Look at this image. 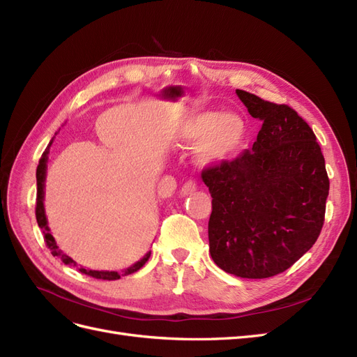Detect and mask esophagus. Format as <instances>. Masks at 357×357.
Segmentation results:
<instances>
[{"mask_svg":"<svg viewBox=\"0 0 357 357\" xmlns=\"http://www.w3.org/2000/svg\"><path fill=\"white\" fill-rule=\"evenodd\" d=\"M197 189H198L197 181L189 180V181L185 183V185L181 186V195H190V193H193Z\"/></svg>","mask_w":357,"mask_h":357,"instance_id":"esophagus-1","label":"esophagus"}]
</instances>
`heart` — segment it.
Returning <instances> with one entry per match:
<instances>
[{
  "label": "heart",
  "mask_w": 357,
  "mask_h": 357,
  "mask_svg": "<svg viewBox=\"0 0 357 357\" xmlns=\"http://www.w3.org/2000/svg\"><path fill=\"white\" fill-rule=\"evenodd\" d=\"M244 134L245 126L238 116L197 112L183 121L178 138L185 146L198 144V162L211 165L231 159L240 149Z\"/></svg>",
  "instance_id": "heart-1"
}]
</instances>
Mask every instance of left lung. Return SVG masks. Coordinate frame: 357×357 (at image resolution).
<instances>
[{"label": "left lung", "mask_w": 357, "mask_h": 357, "mask_svg": "<svg viewBox=\"0 0 357 357\" xmlns=\"http://www.w3.org/2000/svg\"><path fill=\"white\" fill-rule=\"evenodd\" d=\"M236 95L262 128L252 150L202 171L213 198L210 253L226 273L268 278L317 241L329 177L314 132L291 107Z\"/></svg>", "instance_id": "obj_1"}]
</instances>
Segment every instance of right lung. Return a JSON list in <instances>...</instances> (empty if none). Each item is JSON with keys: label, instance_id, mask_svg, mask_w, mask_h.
I'll use <instances>...</instances> for the list:
<instances>
[{"label": "right lung", "instance_id": "1", "mask_svg": "<svg viewBox=\"0 0 357 357\" xmlns=\"http://www.w3.org/2000/svg\"><path fill=\"white\" fill-rule=\"evenodd\" d=\"M52 144V142H50ZM49 144V146H50ZM49 146L45 150V153L41 155L40 162H38V167H37V204H36V218H37V223L43 231V235H45V243L46 245L50 248V252L53 256H58L61 257V261L66 264V265H77L75 264L73 259L67 255H63L62 250H59V247L55 243V238H53L52 234L49 232V226H47V219H46V214H45V204H43V199H45V180H46V168H47V155H49ZM150 257V252L142 259V261H138L137 264L131 265L129 268H126L125 271L122 273H117V271H92V269H84V268H79V271L82 274H86L89 277L93 278H100V280H119L122 275H128V274H132L135 271H138L139 268H142Z\"/></svg>", "mask_w": 357, "mask_h": 357}]
</instances>
